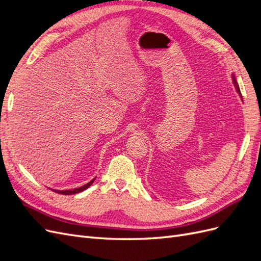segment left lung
<instances>
[{"mask_svg":"<svg viewBox=\"0 0 261 261\" xmlns=\"http://www.w3.org/2000/svg\"><path fill=\"white\" fill-rule=\"evenodd\" d=\"M233 84H234V86H235V88H236V90H238V92L240 93V96L242 97V94H241V91H240V87H239V84H238V82H236V80H235V77L233 76Z\"/></svg>","mask_w":261,"mask_h":261,"instance_id":"8db88e82","label":"left lung"}]
</instances>
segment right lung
I'll return each instance as SVG.
<instances>
[{"label":"right lung","mask_w":261,"mask_h":261,"mask_svg":"<svg viewBox=\"0 0 261 261\" xmlns=\"http://www.w3.org/2000/svg\"><path fill=\"white\" fill-rule=\"evenodd\" d=\"M93 180H94V178H93L92 180H90L89 183H87L86 185H84V186H82V187L74 188V189H69V191H57V189H53V192L58 193V194H62V195H73V194H77V193H81V192L85 191V189L88 188V187L93 183Z\"/></svg>","instance_id":"1"}]
</instances>
